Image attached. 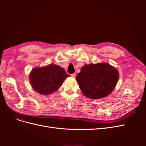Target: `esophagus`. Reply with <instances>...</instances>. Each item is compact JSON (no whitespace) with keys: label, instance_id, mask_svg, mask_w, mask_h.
Segmentation results:
<instances>
[{"label":"esophagus","instance_id":"1","mask_svg":"<svg viewBox=\"0 0 146 146\" xmlns=\"http://www.w3.org/2000/svg\"><path fill=\"white\" fill-rule=\"evenodd\" d=\"M76 74H72L71 75H70V76H71L72 78H75V77H76Z\"/></svg>","mask_w":146,"mask_h":146}]
</instances>
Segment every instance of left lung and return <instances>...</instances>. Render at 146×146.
<instances>
[{"instance_id": "1", "label": "left lung", "mask_w": 146, "mask_h": 146, "mask_svg": "<svg viewBox=\"0 0 146 146\" xmlns=\"http://www.w3.org/2000/svg\"><path fill=\"white\" fill-rule=\"evenodd\" d=\"M119 78L116 68L107 63L85 64L76 80L83 95L92 99L104 98L116 87Z\"/></svg>"}]
</instances>
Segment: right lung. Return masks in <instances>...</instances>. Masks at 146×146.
<instances>
[{
    "label": "right lung",
    "instance_id": "1",
    "mask_svg": "<svg viewBox=\"0 0 146 146\" xmlns=\"http://www.w3.org/2000/svg\"><path fill=\"white\" fill-rule=\"evenodd\" d=\"M69 77L60 66L50 64L34 68L29 76L33 89L42 95H49L58 90L66 78Z\"/></svg>",
    "mask_w": 146,
    "mask_h": 146
}]
</instances>
